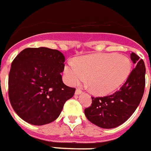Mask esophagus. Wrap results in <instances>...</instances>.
<instances>
[{"label": "esophagus", "mask_w": 151, "mask_h": 151, "mask_svg": "<svg viewBox=\"0 0 151 151\" xmlns=\"http://www.w3.org/2000/svg\"><path fill=\"white\" fill-rule=\"evenodd\" d=\"M81 93H82V90L80 88H76V94L79 95V94H81Z\"/></svg>", "instance_id": "obj_1"}]
</instances>
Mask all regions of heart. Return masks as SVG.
<instances>
[{
  "label": "heart",
  "mask_w": 151,
  "mask_h": 151,
  "mask_svg": "<svg viewBox=\"0 0 151 151\" xmlns=\"http://www.w3.org/2000/svg\"><path fill=\"white\" fill-rule=\"evenodd\" d=\"M129 58L116 54H98L80 57L65 66L68 83L76 85L87 78L90 90L95 94L105 95L120 88L131 71Z\"/></svg>",
  "instance_id": "heart-1"
}]
</instances>
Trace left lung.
Masks as SVG:
<instances>
[{
  "label": "left lung",
  "instance_id": "left-lung-1",
  "mask_svg": "<svg viewBox=\"0 0 151 151\" xmlns=\"http://www.w3.org/2000/svg\"><path fill=\"white\" fill-rule=\"evenodd\" d=\"M130 58L135 68L122 88L112 95L92 96V104L84 109L89 122L101 128H115L123 124L134 113L142 98L146 85L145 63L134 52Z\"/></svg>",
  "mask_w": 151,
  "mask_h": 151
}]
</instances>
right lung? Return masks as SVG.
<instances>
[{
	"label": "right lung",
	"instance_id": "right-lung-1",
	"mask_svg": "<svg viewBox=\"0 0 151 151\" xmlns=\"http://www.w3.org/2000/svg\"><path fill=\"white\" fill-rule=\"evenodd\" d=\"M64 55L47 47L26 48L16 56L9 74V98L17 115L42 125L59 116L76 88L65 85L61 72Z\"/></svg>",
	"mask_w": 151,
	"mask_h": 151
}]
</instances>
